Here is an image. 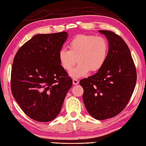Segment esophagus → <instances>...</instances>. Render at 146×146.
Listing matches in <instances>:
<instances>
[{"instance_id": "1", "label": "esophagus", "mask_w": 146, "mask_h": 146, "mask_svg": "<svg viewBox=\"0 0 146 146\" xmlns=\"http://www.w3.org/2000/svg\"><path fill=\"white\" fill-rule=\"evenodd\" d=\"M72 82H73L74 85H77V84H79V81L77 79H74L72 80Z\"/></svg>"}]
</instances>
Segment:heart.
Returning a JSON list of instances; mask_svg holds the SVG:
<instances>
[{
	"label": "heart",
	"mask_w": 146,
	"mask_h": 146,
	"mask_svg": "<svg viewBox=\"0 0 146 146\" xmlns=\"http://www.w3.org/2000/svg\"><path fill=\"white\" fill-rule=\"evenodd\" d=\"M69 50L62 48L59 59L64 69L69 71L77 61L79 64L69 72L73 78L88 74L90 70L97 72L104 65L108 56L109 44L104 37L80 34L74 37L68 45Z\"/></svg>",
	"instance_id": "1"
}]
</instances>
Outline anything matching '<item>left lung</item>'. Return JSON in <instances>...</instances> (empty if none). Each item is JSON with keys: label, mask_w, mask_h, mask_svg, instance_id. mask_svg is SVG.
Masks as SVG:
<instances>
[{"label": "left lung", "mask_w": 146, "mask_h": 146, "mask_svg": "<svg viewBox=\"0 0 146 146\" xmlns=\"http://www.w3.org/2000/svg\"><path fill=\"white\" fill-rule=\"evenodd\" d=\"M109 42L108 56L103 67L94 75L80 80L84 105L98 120L114 117L130 100L136 83L135 67L129 48L113 32L99 31Z\"/></svg>", "instance_id": "left-lung-1"}]
</instances>
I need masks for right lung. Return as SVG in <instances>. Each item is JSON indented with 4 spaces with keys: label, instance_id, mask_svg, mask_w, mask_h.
Instances as JSON below:
<instances>
[{
    "label": "right lung",
    "instance_id": "add662e5",
    "mask_svg": "<svg viewBox=\"0 0 146 146\" xmlns=\"http://www.w3.org/2000/svg\"><path fill=\"white\" fill-rule=\"evenodd\" d=\"M68 35L66 32L35 35L19 48L13 61V97L25 114L36 121L56 118L72 86L59 59Z\"/></svg>",
    "mask_w": 146,
    "mask_h": 146
}]
</instances>
